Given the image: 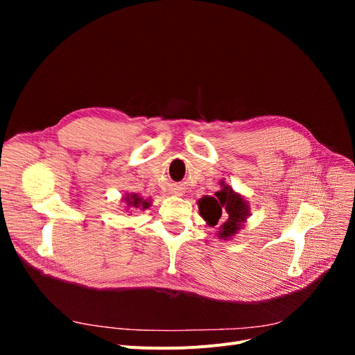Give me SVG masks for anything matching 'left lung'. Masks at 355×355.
I'll use <instances>...</instances> for the list:
<instances>
[{"instance_id": "obj_1", "label": "left lung", "mask_w": 355, "mask_h": 355, "mask_svg": "<svg viewBox=\"0 0 355 355\" xmlns=\"http://www.w3.org/2000/svg\"><path fill=\"white\" fill-rule=\"evenodd\" d=\"M198 207L204 220L211 225V227L218 225L219 219L222 218V210L227 211L228 220L222 225V230L219 231V237L222 239H228L230 235L235 234L240 223L245 220L247 213H249L244 200L235 194L230 187H225V189L216 192V198H201Z\"/></svg>"}]
</instances>
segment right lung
<instances>
[{"mask_svg": "<svg viewBox=\"0 0 355 355\" xmlns=\"http://www.w3.org/2000/svg\"><path fill=\"white\" fill-rule=\"evenodd\" d=\"M125 202L128 204V206H133V207H137V206L146 207V206H148V202H146V201H144V200H141V198H139L136 194H133V196H128V197L125 198Z\"/></svg>", "mask_w": 355, "mask_h": 355, "instance_id": "1", "label": "right lung"}]
</instances>
